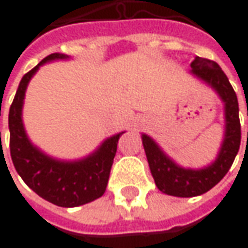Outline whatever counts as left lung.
Segmentation results:
<instances>
[{"label":"left lung","mask_w":248,"mask_h":248,"mask_svg":"<svg viewBox=\"0 0 248 248\" xmlns=\"http://www.w3.org/2000/svg\"><path fill=\"white\" fill-rule=\"evenodd\" d=\"M190 73L210 86L223 103L225 132L217 158L210 165L199 169L180 167L158 145L155 140L143 133L141 140L151 175L156 187L175 197H196L218 185L231 169L240 148V119L237 95L217 62L196 57L190 63ZM248 116V111H247Z\"/></svg>","instance_id":"left-lung-1"}]
</instances>
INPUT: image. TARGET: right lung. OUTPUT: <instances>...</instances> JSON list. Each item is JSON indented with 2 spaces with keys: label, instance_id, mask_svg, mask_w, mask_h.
Here are the masks:
<instances>
[{
  "label": "right lung",
  "instance_id": "1",
  "mask_svg": "<svg viewBox=\"0 0 248 248\" xmlns=\"http://www.w3.org/2000/svg\"><path fill=\"white\" fill-rule=\"evenodd\" d=\"M60 60H69V55L51 54L22 78L9 108V148L14 167L29 187L58 207L73 208L100 199L105 193L118 140L124 132L105 139L92 154L73 161L54 158L30 141L22 118L29 81L40 66Z\"/></svg>",
  "mask_w": 248,
  "mask_h": 248
}]
</instances>
